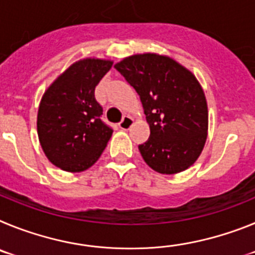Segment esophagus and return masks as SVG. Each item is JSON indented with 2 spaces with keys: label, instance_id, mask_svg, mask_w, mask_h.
<instances>
[{
  "label": "esophagus",
  "instance_id": "obj_1",
  "mask_svg": "<svg viewBox=\"0 0 255 255\" xmlns=\"http://www.w3.org/2000/svg\"><path fill=\"white\" fill-rule=\"evenodd\" d=\"M132 123H134L132 117H130V116H128V115H126V116L123 117V120H121V123L119 124V126H120L123 130H128V129H130V128H131Z\"/></svg>",
  "mask_w": 255,
  "mask_h": 255
}]
</instances>
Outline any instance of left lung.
Returning <instances> with one entry per match:
<instances>
[{"label": "left lung", "mask_w": 255, "mask_h": 255, "mask_svg": "<svg viewBox=\"0 0 255 255\" xmlns=\"http://www.w3.org/2000/svg\"><path fill=\"white\" fill-rule=\"evenodd\" d=\"M139 94L150 135L139 145L145 163L163 175L181 172L203 150L208 131L204 92L193 73L167 56L132 55L115 65Z\"/></svg>", "instance_id": "obj_1"}]
</instances>
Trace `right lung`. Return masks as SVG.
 Returning <instances> with one entry per match:
<instances>
[{
	"label": "right lung",
	"mask_w": 255,
	"mask_h": 255,
	"mask_svg": "<svg viewBox=\"0 0 255 255\" xmlns=\"http://www.w3.org/2000/svg\"><path fill=\"white\" fill-rule=\"evenodd\" d=\"M112 64L101 58L76 61L44 92L38 108V138L56 167L82 172L105 150L112 129L101 120L103 110L94 89Z\"/></svg>",
	"instance_id": "obj_1"
}]
</instances>
